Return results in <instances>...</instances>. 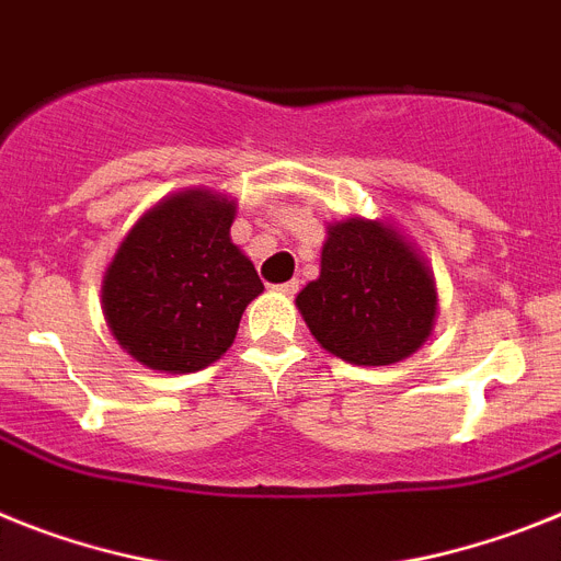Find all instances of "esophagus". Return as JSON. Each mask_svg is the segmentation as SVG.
<instances>
[{
	"label": "esophagus",
	"mask_w": 561,
	"mask_h": 561,
	"mask_svg": "<svg viewBox=\"0 0 561 561\" xmlns=\"http://www.w3.org/2000/svg\"><path fill=\"white\" fill-rule=\"evenodd\" d=\"M298 289H300V280L298 277H291V280H286V284H280L277 286V291H284V295H298Z\"/></svg>",
	"instance_id": "34e87169"
}]
</instances>
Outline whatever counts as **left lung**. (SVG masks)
<instances>
[{"instance_id":"1","label":"left lung","mask_w":561,"mask_h":561,"mask_svg":"<svg viewBox=\"0 0 561 561\" xmlns=\"http://www.w3.org/2000/svg\"><path fill=\"white\" fill-rule=\"evenodd\" d=\"M320 346L354 366H391L417 352L434 327V277L414 249L377 221L334 224L320 277L298 295Z\"/></svg>"}]
</instances>
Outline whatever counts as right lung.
Masks as SVG:
<instances>
[{
    "label": "right lung",
    "instance_id": "add662e5",
    "mask_svg": "<svg viewBox=\"0 0 561 561\" xmlns=\"http://www.w3.org/2000/svg\"><path fill=\"white\" fill-rule=\"evenodd\" d=\"M232 201L207 190L172 195L144 215L104 277V314L127 352L156 371L186 375L232 346L255 266L229 238Z\"/></svg>",
    "mask_w": 561,
    "mask_h": 561
}]
</instances>
